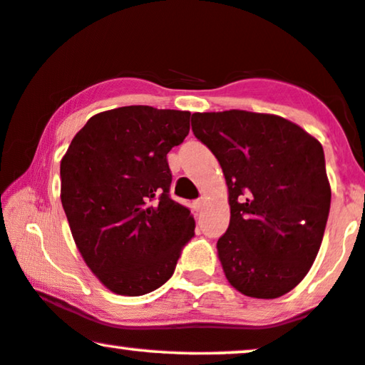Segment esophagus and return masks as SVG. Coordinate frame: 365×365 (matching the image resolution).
<instances>
[{
	"label": "esophagus",
	"mask_w": 365,
	"mask_h": 365,
	"mask_svg": "<svg viewBox=\"0 0 365 365\" xmlns=\"http://www.w3.org/2000/svg\"><path fill=\"white\" fill-rule=\"evenodd\" d=\"M204 206H206V199H204V197H199V199H196V201L192 202L194 211H201Z\"/></svg>",
	"instance_id": "1"
}]
</instances>
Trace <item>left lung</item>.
I'll use <instances>...</instances> for the list:
<instances>
[{
  "label": "left lung",
  "mask_w": 365,
  "mask_h": 365,
  "mask_svg": "<svg viewBox=\"0 0 365 365\" xmlns=\"http://www.w3.org/2000/svg\"><path fill=\"white\" fill-rule=\"evenodd\" d=\"M192 133L221 164L231 221L217 241L229 284L276 299L306 277L321 247L331 186L321 143L276 114L194 113Z\"/></svg>",
  "instance_id": "1"
}]
</instances>
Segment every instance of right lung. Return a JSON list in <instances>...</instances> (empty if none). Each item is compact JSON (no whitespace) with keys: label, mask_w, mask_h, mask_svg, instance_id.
Segmentation results:
<instances>
[{"label":"right lung","mask_w":365,"mask_h":365,"mask_svg":"<svg viewBox=\"0 0 365 365\" xmlns=\"http://www.w3.org/2000/svg\"><path fill=\"white\" fill-rule=\"evenodd\" d=\"M189 111L124 106L94 114L61 159V202L76 247L119 296H143L173 276L194 236L191 211L169 196L168 153Z\"/></svg>","instance_id":"add662e5"}]
</instances>
